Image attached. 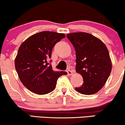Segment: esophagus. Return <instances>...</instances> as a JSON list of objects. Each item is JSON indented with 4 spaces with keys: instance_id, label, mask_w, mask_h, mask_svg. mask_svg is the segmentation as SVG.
Returning a JSON list of instances; mask_svg holds the SVG:
<instances>
[{
    "instance_id": "34e87169",
    "label": "esophagus",
    "mask_w": 125,
    "mask_h": 125,
    "mask_svg": "<svg viewBox=\"0 0 125 125\" xmlns=\"http://www.w3.org/2000/svg\"><path fill=\"white\" fill-rule=\"evenodd\" d=\"M67 75L68 76H71L72 74L73 73V71H71V70H67Z\"/></svg>"
}]
</instances>
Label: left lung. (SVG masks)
<instances>
[{
    "instance_id": "8db88e82",
    "label": "left lung",
    "mask_w": 125,
    "mask_h": 125,
    "mask_svg": "<svg viewBox=\"0 0 125 125\" xmlns=\"http://www.w3.org/2000/svg\"><path fill=\"white\" fill-rule=\"evenodd\" d=\"M67 38L76 51V71L83 79V83L75 87L76 90L86 95L96 94L104 85L112 71L106 46L99 39L87 33H72Z\"/></svg>"
}]
</instances>
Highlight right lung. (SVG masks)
<instances>
[{
    "instance_id": "add662e5",
    "label": "right lung",
    "mask_w": 125,
    "mask_h": 125,
    "mask_svg": "<svg viewBox=\"0 0 125 125\" xmlns=\"http://www.w3.org/2000/svg\"><path fill=\"white\" fill-rule=\"evenodd\" d=\"M64 38L63 33L43 31L21 44L15 61V68L21 83L30 91L48 94L55 89L59 77L67 74L64 71H53L49 63L53 48Z\"/></svg>"
}]
</instances>
